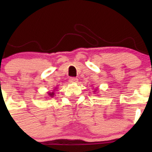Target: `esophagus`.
I'll list each match as a JSON object with an SVG mask.
<instances>
[{
  "mask_svg": "<svg viewBox=\"0 0 152 152\" xmlns=\"http://www.w3.org/2000/svg\"><path fill=\"white\" fill-rule=\"evenodd\" d=\"M69 81L70 83H76V82H78V78L75 77H70L69 78Z\"/></svg>",
  "mask_w": 152,
  "mask_h": 152,
  "instance_id": "esophagus-1",
  "label": "esophagus"
}]
</instances>
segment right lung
<instances>
[{
	"label": "right lung",
	"instance_id": "right-lung-1",
	"mask_svg": "<svg viewBox=\"0 0 152 152\" xmlns=\"http://www.w3.org/2000/svg\"><path fill=\"white\" fill-rule=\"evenodd\" d=\"M53 92H52V93H49V94H48V95H49V96H53Z\"/></svg>",
	"mask_w": 152,
	"mask_h": 152
}]
</instances>
